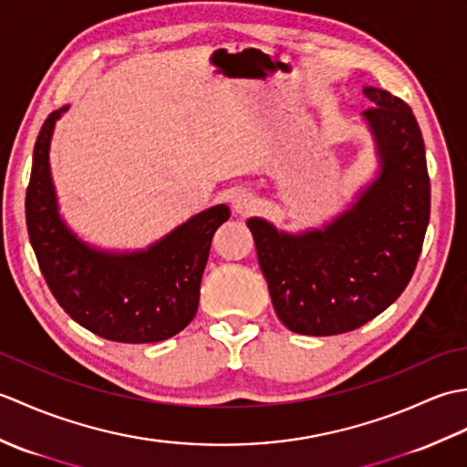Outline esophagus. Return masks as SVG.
I'll use <instances>...</instances> for the list:
<instances>
[{
	"label": "esophagus",
	"instance_id": "esophagus-1",
	"mask_svg": "<svg viewBox=\"0 0 467 467\" xmlns=\"http://www.w3.org/2000/svg\"><path fill=\"white\" fill-rule=\"evenodd\" d=\"M231 204H233V211L239 213V214H249L256 208V198L253 192L244 191V188H236V191L231 194Z\"/></svg>",
	"mask_w": 467,
	"mask_h": 467
}]
</instances>
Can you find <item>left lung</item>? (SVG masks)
<instances>
[{
    "label": "left lung",
    "instance_id": "left-lung-1",
    "mask_svg": "<svg viewBox=\"0 0 467 467\" xmlns=\"http://www.w3.org/2000/svg\"><path fill=\"white\" fill-rule=\"evenodd\" d=\"M361 114L375 171L351 202L319 226L283 231L251 216L261 271L286 329L327 337L383 313L408 286L430 223L425 146L411 108L375 86Z\"/></svg>",
    "mask_w": 467,
    "mask_h": 467
}]
</instances>
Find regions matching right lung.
Here are the masks:
<instances>
[{"label":"right lung","mask_w":467,"mask_h":467,"mask_svg":"<svg viewBox=\"0 0 467 467\" xmlns=\"http://www.w3.org/2000/svg\"><path fill=\"white\" fill-rule=\"evenodd\" d=\"M52 112L34 148L26 194L29 243L59 306L98 337L118 343H156L194 319L213 234L231 216L224 202L204 208L144 249L114 251L84 241L59 211L49 166Z\"/></svg>","instance_id":"obj_1"}]
</instances>
